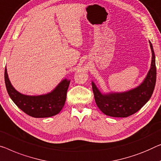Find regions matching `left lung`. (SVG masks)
<instances>
[{
	"instance_id": "obj_1",
	"label": "left lung",
	"mask_w": 161,
	"mask_h": 161,
	"mask_svg": "<svg viewBox=\"0 0 161 161\" xmlns=\"http://www.w3.org/2000/svg\"><path fill=\"white\" fill-rule=\"evenodd\" d=\"M149 42L152 51L151 66L145 79L138 87L123 92L103 94L92 81L95 103L104 114L112 117L125 118L137 112L150 100L156 82V66L153 45L150 41Z\"/></svg>"
}]
</instances>
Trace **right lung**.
I'll return each instance as SVG.
<instances>
[{"label": "right lung", "mask_w": 161, "mask_h": 161, "mask_svg": "<svg viewBox=\"0 0 161 161\" xmlns=\"http://www.w3.org/2000/svg\"><path fill=\"white\" fill-rule=\"evenodd\" d=\"M5 84L7 92L13 102L29 116L34 118H46L55 116L61 111L65 104L66 93L70 80H62L56 87L47 94L32 96L19 92L12 86L5 69Z\"/></svg>", "instance_id": "obj_1"}]
</instances>
